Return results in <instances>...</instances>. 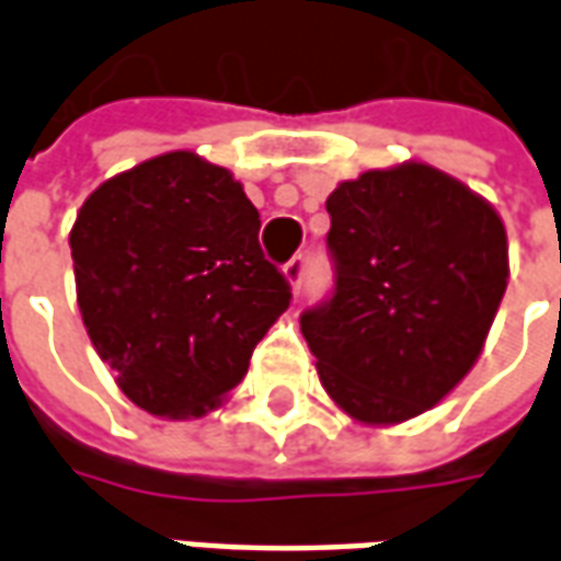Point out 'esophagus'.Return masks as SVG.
Masks as SVG:
<instances>
[{"instance_id": "esophagus-1", "label": "esophagus", "mask_w": 561, "mask_h": 561, "mask_svg": "<svg viewBox=\"0 0 561 561\" xmlns=\"http://www.w3.org/2000/svg\"><path fill=\"white\" fill-rule=\"evenodd\" d=\"M304 273H306V257L297 255L291 257L285 267H282V276H285V282L291 285L294 294H300V285H304Z\"/></svg>"}]
</instances>
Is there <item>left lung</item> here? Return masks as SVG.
<instances>
[{
	"mask_svg": "<svg viewBox=\"0 0 561 561\" xmlns=\"http://www.w3.org/2000/svg\"><path fill=\"white\" fill-rule=\"evenodd\" d=\"M328 213L336 291L300 318L321 388L364 426L412 421L481 357L511 273L505 221L426 161L342 180Z\"/></svg>",
	"mask_w": 561,
	"mask_h": 561,
	"instance_id": "8db88e82",
	"label": "left lung"
}]
</instances>
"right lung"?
<instances>
[{
	"label": "right lung",
	"mask_w": 561,
	"mask_h": 561,
	"mask_svg": "<svg viewBox=\"0 0 561 561\" xmlns=\"http://www.w3.org/2000/svg\"><path fill=\"white\" fill-rule=\"evenodd\" d=\"M243 183L192 149L104 180L68 233L78 309L116 388L144 412H216L291 304L257 245Z\"/></svg>",
	"instance_id": "obj_1"
}]
</instances>
